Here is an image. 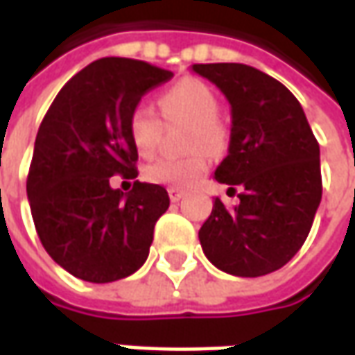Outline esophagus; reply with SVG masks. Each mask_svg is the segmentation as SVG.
<instances>
[{"instance_id": "1", "label": "esophagus", "mask_w": 355, "mask_h": 355, "mask_svg": "<svg viewBox=\"0 0 355 355\" xmlns=\"http://www.w3.org/2000/svg\"><path fill=\"white\" fill-rule=\"evenodd\" d=\"M168 198H171V202H178V200L184 198V190H180V188H168Z\"/></svg>"}]
</instances>
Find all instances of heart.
<instances>
[{"label":"heart","mask_w":355,"mask_h":355,"mask_svg":"<svg viewBox=\"0 0 355 355\" xmlns=\"http://www.w3.org/2000/svg\"><path fill=\"white\" fill-rule=\"evenodd\" d=\"M159 108L167 122L190 124L187 139L188 151H196L182 159H157L147 165L144 177L153 184L188 188L208 168L206 153H221L227 147V130L218 120V96L198 79H182L159 96ZM128 134L144 157L155 153L161 136V120L149 107H136L128 118Z\"/></svg>","instance_id":"1"}]
</instances>
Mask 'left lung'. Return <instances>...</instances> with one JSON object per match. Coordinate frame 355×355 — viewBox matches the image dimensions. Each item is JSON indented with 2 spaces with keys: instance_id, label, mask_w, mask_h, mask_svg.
I'll return each instance as SVG.
<instances>
[{
  "instance_id": "8db88e82",
  "label": "left lung",
  "mask_w": 355,
  "mask_h": 355,
  "mask_svg": "<svg viewBox=\"0 0 355 355\" xmlns=\"http://www.w3.org/2000/svg\"><path fill=\"white\" fill-rule=\"evenodd\" d=\"M231 105L227 157L216 180L241 188L227 209L216 198L200 245L216 268L257 278L295 257L322 196L320 149L299 101L278 79L245 64H194Z\"/></svg>"
}]
</instances>
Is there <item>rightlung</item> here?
Returning a JSON list of instances; mask_svg holds the SVG:
<instances>
[{"mask_svg": "<svg viewBox=\"0 0 355 355\" xmlns=\"http://www.w3.org/2000/svg\"><path fill=\"white\" fill-rule=\"evenodd\" d=\"M173 77L147 62L101 58L71 77L50 105L35 141L26 196L42 247L71 276L108 284L144 266L168 194L136 178L128 118L149 89Z\"/></svg>", "mask_w": 355, "mask_h": 355, "instance_id": "obj_1", "label": "right lung"}]
</instances>
